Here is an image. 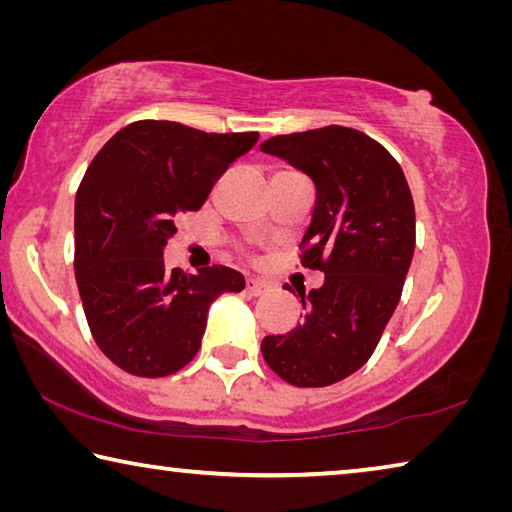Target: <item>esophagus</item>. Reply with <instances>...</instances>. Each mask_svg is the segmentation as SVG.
Segmentation results:
<instances>
[{"label":"esophagus","mask_w":512,"mask_h":512,"mask_svg":"<svg viewBox=\"0 0 512 512\" xmlns=\"http://www.w3.org/2000/svg\"><path fill=\"white\" fill-rule=\"evenodd\" d=\"M246 291L250 295H264V293L271 291V284L264 282V280H259V277H248V280H246Z\"/></svg>","instance_id":"obj_1"}]
</instances>
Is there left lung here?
Masks as SVG:
<instances>
[{
	"label": "left lung",
	"instance_id": "1",
	"mask_svg": "<svg viewBox=\"0 0 512 512\" xmlns=\"http://www.w3.org/2000/svg\"><path fill=\"white\" fill-rule=\"evenodd\" d=\"M259 150L313 179L300 264L324 273L320 288L300 291L304 322L266 336L262 356L288 385L340 383L371 358L401 300L416 244L410 185L383 145L351 127L273 136Z\"/></svg>",
	"mask_w": 512,
	"mask_h": 512
}]
</instances>
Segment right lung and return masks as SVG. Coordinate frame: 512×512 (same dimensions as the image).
I'll list each match as a JSON object with an SVG mask.
<instances>
[{"mask_svg": "<svg viewBox=\"0 0 512 512\" xmlns=\"http://www.w3.org/2000/svg\"><path fill=\"white\" fill-rule=\"evenodd\" d=\"M257 132L208 134L136 120L89 163L76 192V282L100 351L127 374L163 378L197 356L210 304L244 291L235 268L167 271L176 217L197 212Z\"/></svg>", "mask_w": 512, "mask_h": 512, "instance_id": "add662e5", "label": "right lung"}]
</instances>
